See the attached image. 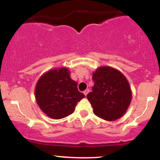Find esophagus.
Returning a JSON list of instances; mask_svg holds the SVG:
<instances>
[{
    "instance_id": "34e87169",
    "label": "esophagus",
    "mask_w": 160,
    "mask_h": 160,
    "mask_svg": "<svg viewBox=\"0 0 160 160\" xmlns=\"http://www.w3.org/2000/svg\"><path fill=\"white\" fill-rule=\"evenodd\" d=\"M89 89H86V90L83 92L84 95H86H86H87V94H88V93H89Z\"/></svg>"
}]
</instances>
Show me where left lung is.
Wrapping results in <instances>:
<instances>
[{"mask_svg": "<svg viewBox=\"0 0 160 160\" xmlns=\"http://www.w3.org/2000/svg\"><path fill=\"white\" fill-rule=\"evenodd\" d=\"M95 84L88 100L97 117L108 121L118 120L125 114L132 101L128 80L118 70L102 66L92 74Z\"/></svg>", "mask_w": 160, "mask_h": 160, "instance_id": "obj_1", "label": "left lung"}]
</instances>
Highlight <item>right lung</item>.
Here are the masks:
<instances>
[{
	"instance_id": "1",
	"label": "right lung",
	"mask_w": 160,
	"mask_h": 160,
	"mask_svg": "<svg viewBox=\"0 0 160 160\" xmlns=\"http://www.w3.org/2000/svg\"><path fill=\"white\" fill-rule=\"evenodd\" d=\"M70 74L66 67L58 68L44 73L38 80L34 90L37 104L49 117L59 120L68 117L85 97Z\"/></svg>"
}]
</instances>
